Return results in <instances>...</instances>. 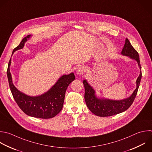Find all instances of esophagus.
<instances>
[{
    "instance_id": "1",
    "label": "esophagus",
    "mask_w": 152,
    "mask_h": 152,
    "mask_svg": "<svg viewBox=\"0 0 152 152\" xmlns=\"http://www.w3.org/2000/svg\"><path fill=\"white\" fill-rule=\"evenodd\" d=\"M85 71V69L84 67L83 66H80L77 69V71L76 73L78 75H81L82 74H83Z\"/></svg>"
}]
</instances>
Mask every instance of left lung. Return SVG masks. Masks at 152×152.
I'll return each instance as SVG.
<instances>
[{"instance_id": "8db88e82", "label": "left lung", "mask_w": 152, "mask_h": 152, "mask_svg": "<svg viewBox=\"0 0 152 152\" xmlns=\"http://www.w3.org/2000/svg\"><path fill=\"white\" fill-rule=\"evenodd\" d=\"M121 54L135 60L141 71L139 55L132 46L128 39H125V45L121 52ZM141 76V71H140V75L136 81V88L133 91L132 94L129 97L119 100L97 98L95 94V90L88 83L87 80H84L83 81L85 88L84 99L88 108L94 115L102 117L112 116L125 111L131 106L135 99L140 86Z\"/></svg>"}]
</instances>
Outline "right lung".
<instances>
[{"instance_id":"add662e5","label":"right lung","mask_w":152,"mask_h":152,"mask_svg":"<svg viewBox=\"0 0 152 152\" xmlns=\"http://www.w3.org/2000/svg\"><path fill=\"white\" fill-rule=\"evenodd\" d=\"M31 36L28 35L24 37L20 44L14 49L12 54L23 49L25 43ZM11 64V58L7 70L8 79L14 99L20 109L27 115L38 118L49 119L57 115L62 109L66 90L69 84L75 80L74 73L61 77L46 93L38 96H30L19 91L14 85L10 70Z\"/></svg>"}]
</instances>
